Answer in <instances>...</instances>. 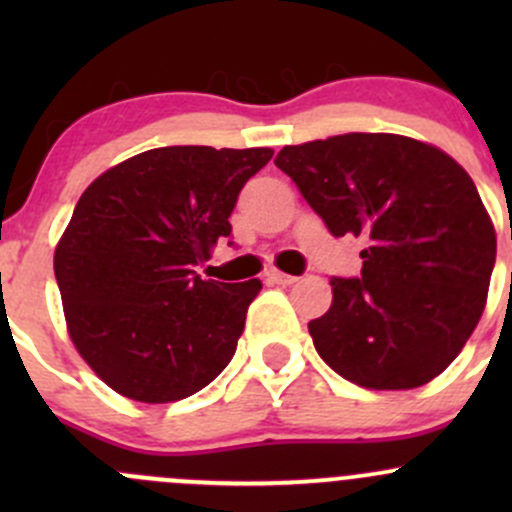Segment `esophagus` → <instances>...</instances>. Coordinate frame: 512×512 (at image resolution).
Listing matches in <instances>:
<instances>
[{"instance_id": "1", "label": "esophagus", "mask_w": 512, "mask_h": 512, "mask_svg": "<svg viewBox=\"0 0 512 512\" xmlns=\"http://www.w3.org/2000/svg\"><path fill=\"white\" fill-rule=\"evenodd\" d=\"M267 277H270V282H275V285H292V282H297V277L287 275V272H280V270H272Z\"/></svg>"}]
</instances>
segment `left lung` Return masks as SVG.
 <instances>
[{
    "mask_svg": "<svg viewBox=\"0 0 512 512\" xmlns=\"http://www.w3.org/2000/svg\"><path fill=\"white\" fill-rule=\"evenodd\" d=\"M275 165L334 237H361V275L332 277V307L309 322L319 356L366 389H416L476 329L495 230L451 156L394 133L285 146Z\"/></svg>",
    "mask_w": 512,
    "mask_h": 512,
    "instance_id": "left-lung-1",
    "label": "left lung"
}]
</instances>
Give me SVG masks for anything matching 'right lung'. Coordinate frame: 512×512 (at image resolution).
<instances>
[{"mask_svg": "<svg viewBox=\"0 0 512 512\" xmlns=\"http://www.w3.org/2000/svg\"><path fill=\"white\" fill-rule=\"evenodd\" d=\"M272 148L165 146L98 175L56 245L71 342L121 396L168 404L230 364L260 280H203L230 213ZM232 245V242H230Z\"/></svg>", "mask_w": 512, "mask_h": 512, "instance_id": "obj_1", "label": "right lung"}]
</instances>
